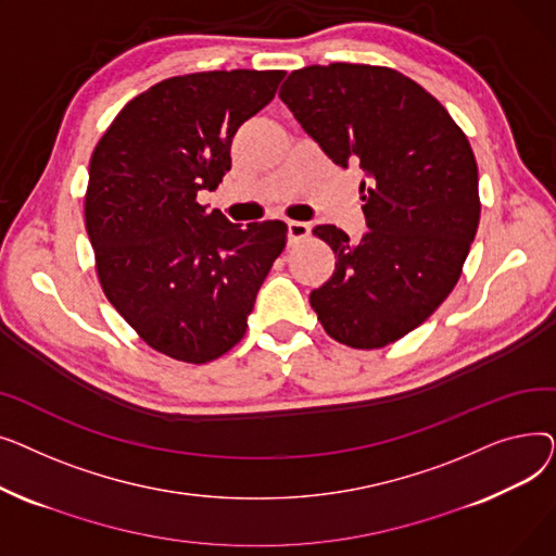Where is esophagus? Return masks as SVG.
<instances>
[{
	"label": "esophagus",
	"mask_w": 556,
	"mask_h": 556,
	"mask_svg": "<svg viewBox=\"0 0 556 556\" xmlns=\"http://www.w3.org/2000/svg\"><path fill=\"white\" fill-rule=\"evenodd\" d=\"M308 231H311V225H308V223L288 220V241H290V243H298V241L306 239Z\"/></svg>",
	"instance_id": "obj_1"
}]
</instances>
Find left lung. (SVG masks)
<instances>
[{"label": "left lung", "mask_w": 556, "mask_h": 556, "mask_svg": "<svg viewBox=\"0 0 556 556\" xmlns=\"http://www.w3.org/2000/svg\"><path fill=\"white\" fill-rule=\"evenodd\" d=\"M279 99L338 166L365 170L363 239L336 225L313 229L336 270L311 306L346 346L396 342L451 295L476 239L471 143L440 101L390 67L311 65L286 78Z\"/></svg>", "instance_id": "8db88e82"}]
</instances>
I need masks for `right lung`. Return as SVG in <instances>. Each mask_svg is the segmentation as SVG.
<instances>
[{
	"mask_svg": "<svg viewBox=\"0 0 556 556\" xmlns=\"http://www.w3.org/2000/svg\"><path fill=\"white\" fill-rule=\"evenodd\" d=\"M283 76L166 78L114 116L92 153L85 227L101 288L146 344L175 361H216L245 336L286 248V223L243 227L198 202V191L223 182L231 137L275 99Z\"/></svg>",
	"mask_w": 556,
	"mask_h": 556,
	"instance_id": "obj_1",
	"label": "right lung"
}]
</instances>
